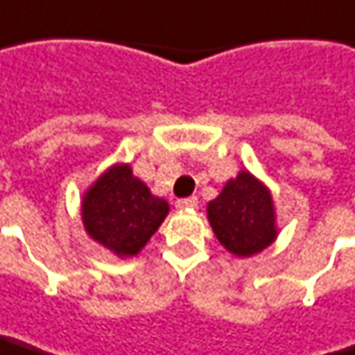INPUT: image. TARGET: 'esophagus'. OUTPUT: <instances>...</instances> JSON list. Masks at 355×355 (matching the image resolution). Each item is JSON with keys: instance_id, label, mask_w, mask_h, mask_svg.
I'll list each match as a JSON object with an SVG mask.
<instances>
[{"instance_id": "obj_1", "label": "esophagus", "mask_w": 355, "mask_h": 355, "mask_svg": "<svg viewBox=\"0 0 355 355\" xmlns=\"http://www.w3.org/2000/svg\"><path fill=\"white\" fill-rule=\"evenodd\" d=\"M197 207H199V199H197V197H189V199H180V201H177L178 211L197 209Z\"/></svg>"}]
</instances>
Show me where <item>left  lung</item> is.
I'll return each mask as SVG.
<instances>
[{
    "label": "left lung",
    "instance_id": "1",
    "mask_svg": "<svg viewBox=\"0 0 355 355\" xmlns=\"http://www.w3.org/2000/svg\"><path fill=\"white\" fill-rule=\"evenodd\" d=\"M207 219L219 243L238 258L260 254L278 238L272 193L250 171L223 184L207 203Z\"/></svg>",
    "mask_w": 355,
    "mask_h": 355
}]
</instances>
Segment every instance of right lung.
Returning <instances> with one entry per match:
<instances>
[{"mask_svg": "<svg viewBox=\"0 0 355 355\" xmlns=\"http://www.w3.org/2000/svg\"><path fill=\"white\" fill-rule=\"evenodd\" d=\"M171 205L156 197L128 162H115L95 178L81 199L87 236L117 258H134L166 219Z\"/></svg>", "mask_w": 355, "mask_h": 355, "instance_id": "add662e5", "label": "right lung"}]
</instances>
